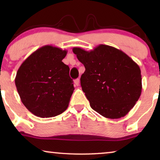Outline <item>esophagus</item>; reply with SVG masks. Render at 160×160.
Listing matches in <instances>:
<instances>
[{
	"label": "esophagus",
	"mask_w": 160,
	"mask_h": 160,
	"mask_svg": "<svg viewBox=\"0 0 160 160\" xmlns=\"http://www.w3.org/2000/svg\"><path fill=\"white\" fill-rule=\"evenodd\" d=\"M74 83H75V84L76 85V86H78L80 84V79L79 78H76V79L74 80Z\"/></svg>",
	"instance_id": "1"
}]
</instances>
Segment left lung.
I'll use <instances>...</instances> for the list:
<instances>
[{
	"label": "left lung",
	"mask_w": 160,
	"mask_h": 160,
	"mask_svg": "<svg viewBox=\"0 0 160 160\" xmlns=\"http://www.w3.org/2000/svg\"><path fill=\"white\" fill-rule=\"evenodd\" d=\"M84 65L81 86L91 108L102 117L119 119L128 113L141 94V69L121 50L100 44L91 51L74 47Z\"/></svg>",
	"instance_id": "obj_1"
}]
</instances>
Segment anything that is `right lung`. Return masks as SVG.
<instances>
[{
  "label": "right lung",
  "instance_id": "obj_1",
  "mask_svg": "<svg viewBox=\"0 0 160 160\" xmlns=\"http://www.w3.org/2000/svg\"><path fill=\"white\" fill-rule=\"evenodd\" d=\"M66 54V50L43 46L30 54L17 71V92L32 114L52 117L67 109L74 87L69 67L62 61Z\"/></svg>",
  "mask_w": 160,
  "mask_h": 160
}]
</instances>
